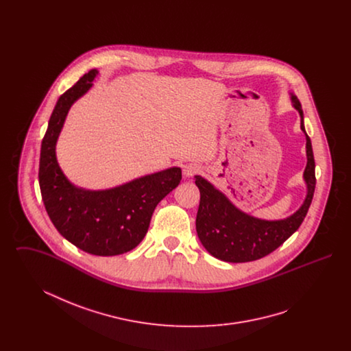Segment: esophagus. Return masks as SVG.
Returning a JSON list of instances; mask_svg holds the SVG:
<instances>
[{"mask_svg": "<svg viewBox=\"0 0 351 351\" xmlns=\"http://www.w3.org/2000/svg\"><path fill=\"white\" fill-rule=\"evenodd\" d=\"M200 171L201 168L199 166H196V165H186L183 168V175L185 178H192V176L197 175Z\"/></svg>", "mask_w": 351, "mask_h": 351, "instance_id": "esophagus-1", "label": "esophagus"}]
</instances>
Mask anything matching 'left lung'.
<instances>
[{"instance_id":"left-lung-1","label":"left lung","mask_w":351,"mask_h":351,"mask_svg":"<svg viewBox=\"0 0 351 351\" xmlns=\"http://www.w3.org/2000/svg\"><path fill=\"white\" fill-rule=\"evenodd\" d=\"M291 102L300 114V128L306 139V167L302 175L306 184V196L293 215L283 219L254 217L238 209L225 193L206 179L195 176V183L200 189L196 217L197 235L206 251L219 261L243 263L266 256L300 228L308 213L316 188L315 158L311 138L304 128L300 101L291 93Z\"/></svg>"}]
</instances>
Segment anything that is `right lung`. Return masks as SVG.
Segmentation results:
<instances>
[{"label":"right lung","mask_w":351,"mask_h":351,"mask_svg":"<svg viewBox=\"0 0 351 351\" xmlns=\"http://www.w3.org/2000/svg\"><path fill=\"white\" fill-rule=\"evenodd\" d=\"M92 69L56 102L43 136L39 160V186L45 208L56 230L88 254L113 256L136 247L150 226L156 205L182 180V169L171 167L109 189L76 186L56 159V142L71 106L92 88Z\"/></svg>","instance_id":"add662e5"}]
</instances>
